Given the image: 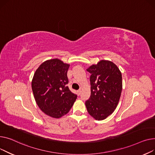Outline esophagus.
I'll use <instances>...</instances> for the list:
<instances>
[{
	"label": "esophagus",
	"instance_id": "esophagus-1",
	"mask_svg": "<svg viewBox=\"0 0 155 155\" xmlns=\"http://www.w3.org/2000/svg\"><path fill=\"white\" fill-rule=\"evenodd\" d=\"M77 93H78V95H80V94H81V90H78V91H77Z\"/></svg>",
	"mask_w": 155,
	"mask_h": 155
}]
</instances>
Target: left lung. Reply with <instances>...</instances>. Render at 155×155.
<instances>
[{"label":"left lung","instance_id":"left-lung-1","mask_svg":"<svg viewBox=\"0 0 155 155\" xmlns=\"http://www.w3.org/2000/svg\"><path fill=\"white\" fill-rule=\"evenodd\" d=\"M90 76L91 96L85 103L89 114L96 120L111 114L120 101L122 75L111 61L101 60L87 69Z\"/></svg>","mask_w":155,"mask_h":155}]
</instances>
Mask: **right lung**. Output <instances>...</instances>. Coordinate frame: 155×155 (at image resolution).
<instances>
[{"instance_id":"right-lung-1","label":"right lung","mask_w":155,"mask_h":155,"mask_svg":"<svg viewBox=\"0 0 155 155\" xmlns=\"http://www.w3.org/2000/svg\"><path fill=\"white\" fill-rule=\"evenodd\" d=\"M69 64L58 59L45 61L35 71L32 81L34 96L41 110L54 118L66 114L77 95L66 84Z\"/></svg>"}]
</instances>
